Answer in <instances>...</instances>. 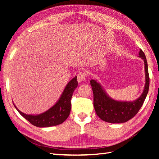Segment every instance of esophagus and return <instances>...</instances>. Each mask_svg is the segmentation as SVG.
I'll return each mask as SVG.
<instances>
[{
  "mask_svg": "<svg viewBox=\"0 0 159 159\" xmlns=\"http://www.w3.org/2000/svg\"><path fill=\"white\" fill-rule=\"evenodd\" d=\"M86 76H87V74H86L85 72H84V71L80 72V73H79L78 74V81H80V82H81V81H85V80L86 78Z\"/></svg>",
  "mask_w": 159,
  "mask_h": 159,
  "instance_id": "esophagus-1",
  "label": "esophagus"
}]
</instances>
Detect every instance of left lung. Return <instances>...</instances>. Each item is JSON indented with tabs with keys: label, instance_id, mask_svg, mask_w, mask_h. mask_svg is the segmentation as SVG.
I'll return each mask as SVG.
<instances>
[{
	"label": "left lung",
	"instance_id": "8db88e82",
	"mask_svg": "<svg viewBox=\"0 0 159 159\" xmlns=\"http://www.w3.org/2000/svg\"><path fill=\"white\" fill-rule=\"evenodd\" d=\"M139 57L144 60L145 69V85L143 92L134 102H119L106 94L97 81L91 80L90 84L93 93V105L96 114L103 121L111 123H122L132 119L141 109L145 102L149 88L148 65L145 54L142 50Z\"/></svg>",
	"mask_w": 159,
	"mask_h": 159
}]
</instances>
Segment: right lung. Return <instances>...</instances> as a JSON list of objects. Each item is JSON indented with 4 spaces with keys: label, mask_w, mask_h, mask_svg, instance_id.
<instances>
[{
    "label": "right lung",
    "mask_w": 159,
    "mask_h": 159,
    "mask_svg": "<svg viewBox=\"0 0 159 159\" xmlns=\"http://www.w3.org/2000/svg\"><path fill=\"white\" fill-rule=\"evenodd\" d=\"M78 85V82L77 81V76H75L67 84L60 98L54 106L46 112L39 115H26L19 111L15 105H14L19 113L33 125L38 127L56 126L64 122L70 115L71 99Z\"/></svg>",
    "instance_id": "right-lung-1"
}]
</instances>
